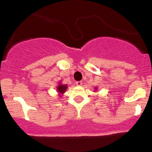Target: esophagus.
<instances>
[{
  "label": "esophagus",
  "mask_w": 152,
  "mask_h": 152,
  "mask_svg": "<svg viewBox=\"0 0 152 152\" xmlns=\"http://www.w3.org/2000/svg\"><path fill=\"white\" fill-rule=\"evenodd\" d=\"M76 84H77V86H81L82 84V81H77V82H76Z\"/></svg>",
  "instance_id": "obj_1"
}]
</instances>
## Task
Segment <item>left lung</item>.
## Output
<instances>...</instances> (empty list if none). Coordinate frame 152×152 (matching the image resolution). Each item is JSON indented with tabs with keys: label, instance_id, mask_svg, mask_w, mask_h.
<instances>
[{
	"label": "left lung",
	"instance_id": "8db88e82",
	"mask_svg": "<svg viewBox=\"0 0 152 152\" xmlns=\"http://www.w3.org/2000/svg\"><path fill=\"white\" fill-rule=\"evenodd\" d=\"M97 89H98L97 87H96V88H95V91H97Z\"/></svg>",
	"mask_w": 152,
	"mask_h": 152
}]
</instances>
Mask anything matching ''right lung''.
I'll list each match as a JSON object with an SVG mask.
<instances>
[{
  "instance_id": "obj_1",
  "label": "right lung",
  "mask_w": 152,
  "mask_h": 152,
  "mask_svg": "<svg viewBox=\"0 0 152 152\" xmlns=\"http://www.w3.org/2000/svg\"><path fill=\"white\" fill-rule=\"evenodd\" d=\"M67 88H68V86L67 84H61V82H59L58 86H56V90L57 92H58V95L61 97V96L64 94L65 92L66 91Z\"/></svg>"
}]
</instances>
